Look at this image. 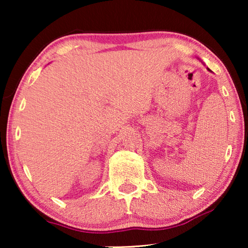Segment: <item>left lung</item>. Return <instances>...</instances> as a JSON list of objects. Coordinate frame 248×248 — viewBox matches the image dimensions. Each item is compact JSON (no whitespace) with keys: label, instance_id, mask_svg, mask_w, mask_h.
Here are the masks:
<instances>
[{"label":"left lung","instance_id":"1","mask_svg":"<svg viewBox=\"0 0 248 248\" xmlns=\"http://www.w3.org/2000/svg\"><path fill=\"white\" fill-rule=\"evenodd\" d=\"M208 70H209V69H208ZM209 71H210V70H209Z\"/></svg>","mask_w":248,"mask_h":248}]
</instances>
